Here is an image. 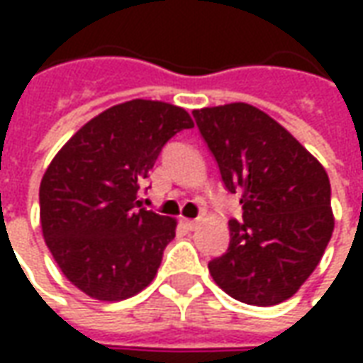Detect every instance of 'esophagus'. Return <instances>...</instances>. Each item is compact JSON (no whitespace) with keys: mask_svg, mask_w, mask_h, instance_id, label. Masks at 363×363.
<instances>
[{"mask_svg":"<svg viewBox=\"0 0 363 363\" xmlns=\"http://www.w3.org/2000/svg\"><path fill=\"white\" fill-rule=\"evenodd\" d=\"M181 223L184 225V228L189 229V231H194V229L198 228V220H182Z\"/></svg>","mask_w":363,"mask_h":363,"instance_id":"esophagus-1","label":"esophagus"}]
</instances>
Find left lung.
I'll return each mask as SVG.
<instances>
[{
    "label": "left lung",
    "instance_id": "8db88e82",
    "mask_svg": "<svg viewBox=\"0 0 363 363\" xmlns=\"http://www.w3.org/2000/svg\"><path fill=\"white\" fill-rule=\"evenodd\" d=\"M239 194L243 221H229V247L210 260L213 281L247 305L268 307L301 288L327 249L335 218L325 167L267 112L231 103L192 112Z\"/></svg>",
    "mask_w": 363,
    "mask_h": 363
}]
</instances>
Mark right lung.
<instances>
[{
    "mask_svg": "<svg viewBox=\"0 0 363 363\" xmlns=\"http://www.w3.org/2000/svg\"><path fill=\"white\" fill-rule=\"evenodd\" d=\"M189 112L134 99L77 130L40 182L44 241L67 280L89 297L120 301L155 278L177 221L140 208V181Z\"/></svg>",
    "mask_w": 363,
    "mask_h": 363,
    "instance_id": "add662e5",
    "label": "right lung"
}]
</instances>
